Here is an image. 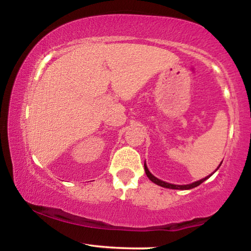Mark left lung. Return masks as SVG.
Instances as JSON below:
<instances>
[{
  "label": "left lung",
  "mask_w": 251,
  "mask_h": 251,
  "mask_svg": "<svg viewBox=\"0 0 251 251\" xmlns=\"http://www.w3.org/2000/svg\"><path fill=\"white\" fill-rule=\"evenodd\" d=\"M222 164V163H221ZM221 164H219V167H221ZM218 167V168H219ZM144 168H145V173H146V175H147V177L150 178L151 180L153 181V183H155L156 185H159V186H162V187H166V188H171V190H191V188H194V187H197V186H199V185L200 184H202L203 183V181L205 180V179H208L209 177L211 176L212 174L215 173L216 170L218 169H216L214 173H212L211 175H209L208 177H205V178H203V179H200V180H198V181H194V183H192V184H188V185H175V184H169V183H166V181H163V180H160L159 178H156V177H154L152 174L150 173V170L147 169V166H146V163H144Z\"/></svg>",
  "instance_id": "1"
}]
</instances>
